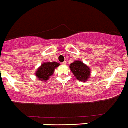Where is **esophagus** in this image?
Masks as SVG:
<instances>
[{
  "label": "esophagus",
  "instance_id": "1",
  "mask_svg": "<svg viewBox=\"0 0 128 128\" xmlns=\"http://www.w3.org/2000/svg\"><path fill=\"white\" fill-rule=\"evenodd\" d=\"M62 65H66V62H62Z\"/></svg>",
  "mask_w": 128,
  "mask_h": 128
}]
</instances>
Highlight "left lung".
<instances>
[{
	"instance_id": "obj_1",
	"label": "left lung",
	"mask_w": 128,
	"mask_h": 128,
	"mask_svg": "<svg viewBox=\"0 0 128 128\" xmlns=\"http://www.w3.org/2000/svg\"><path fill=\"white\" fill-rule=\"evenodd\" d=\"M70 69L77 80L85 82L91 75V70L89 66L80 60H76L70 63Z\"/></svg>"
}]
</instances>
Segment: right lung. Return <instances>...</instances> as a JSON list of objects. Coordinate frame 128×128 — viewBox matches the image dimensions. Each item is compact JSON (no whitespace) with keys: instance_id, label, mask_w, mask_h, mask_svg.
I'll return each instance as SVG.
<instances>
[{"instance_id":"right-lung-1","label":"right lung","mask_w":128,"mask_h":128,"mask_svg":"<svg viewBox=\"0 0 128 128\" xmlns=\"http://www.w3.org/2000/svg\"><path fill=\"white\" fill-rule=\"evenodd\" d=\"M60 64L56 62H45L37 68L35 72V76L38 80L46 81L53 74L54 70Z\"/></svg>"}]
</instances>
